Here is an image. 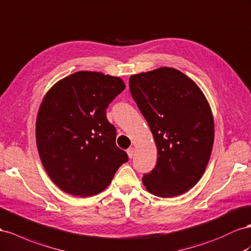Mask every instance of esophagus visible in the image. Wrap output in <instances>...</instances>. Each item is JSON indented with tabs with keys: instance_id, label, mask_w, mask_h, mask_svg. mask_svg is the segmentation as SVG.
<instances>
[{
	"instance_id": "esophagus-1",
	"label": "esophagus",
	"mask_w": 251,
	"mask_h": 251,
	"mask_svg": "<svg viewBox=\"0 0 251 251\" xmlns=\"http://www.w3.org/2000/svg\"><path fill=\"white\" fill-rule=\"evenodd\" d=\"M126 153H127V156L132 158L134 156V148H128L126 150Z\"/></svg>"
}]
</instances>
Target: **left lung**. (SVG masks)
<instances>
[{
  "label": "left lung",
  "mask_w": 251,
  "mask_h": 251,
  "mask_svg": "<svg viewBox=\"0 0 251 251\" xmlns=\"http://www.w3.org/2000/svg\"><path fill=\"white\" fill-rule=\"evenodd\" d=\"M130 91L151 128L157 162L142 184L159 198L194 187L204 174L214 141V121L204 93L172 67L132 75Z\"/></svg>",
  "instance_id": "1"
}]
</instances>
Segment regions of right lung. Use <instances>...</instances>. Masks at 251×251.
<instances>
[{"label": "right lung", "instance_id": "1", "mask_svg": "<svg viewBox=\"0 0 251 251\" xmlns=\"http://www.w3.org/2000/svg\"><path fill=\"white\" fill-rule=\"evenodd\" d=\"M125 89L119 77L80 71L45 94L36 121L37 148L46 173L62 191L96 195L127 161L105 114Z\"/></svg>", "mask_w": 251, "mask_h": 251}]
</instances>
